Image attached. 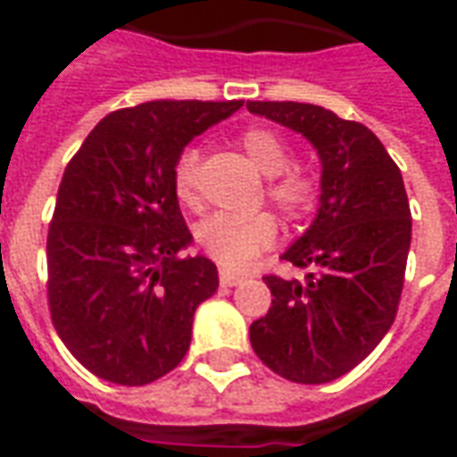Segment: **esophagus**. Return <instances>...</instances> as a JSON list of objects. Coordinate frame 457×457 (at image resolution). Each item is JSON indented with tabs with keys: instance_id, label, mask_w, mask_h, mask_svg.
Returning a JSON list of instances; mask_svg holds the SVG:
<instances>
[{
	"instance_id": "esophagus-1",
	"label": "esophagus",
	"mask_w": 457,
	"mask_h": 457,
	"mask_svg": "<svg viewBox=\"0 0 457 457\" xmlns=\"http://www.w3.org/2000/svg\"><path fill=\"white\" fill-rule=\"evenodd\" d=\"M242 278L245 277H242V274H235V271H225V269L220 271V284H222V287H237Z\"/></svg>"
}]
</instances>
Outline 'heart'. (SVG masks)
Masks as SVG:
<instances>
[{"label": "heart", "instance_id": "1", "mask_svg": "<svg viewBox=\"0 0 457 457\" xmlns=\"http://www.w3.org/2000/svg\"><path fill=\"white\" fill-rule=\"evenodd\" d=\"M239 146L264 176H269L267 195L287 218H303L318 200V183L303 170H287L291 163L287 144L264 127H249L239 134ZM198 149H186L173 166V190L183 205L198 203ZM200 249L222 269H247L259 254L274 247L277 222L269 212L228 215L215 212L195 229Z\"/></svg>", "mask_w": 457, "mask_h": 457}]
</instances>
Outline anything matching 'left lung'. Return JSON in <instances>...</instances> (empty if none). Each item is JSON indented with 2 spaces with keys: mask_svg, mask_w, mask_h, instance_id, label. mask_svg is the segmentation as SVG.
<instances>
[{
  "mask_svg": "<svg viewBox=\"0 0 457 457\" xmlns=\"http://www.w3.org/2000/svg\"><path fill=\"white\" fill-rule=\"evenodd\" d=\"M303 134L320 159L311 228L281 254L303 278L264 277L271 308L249 340L271 372L326 384L362 362L392 328L411 247V210L399 166L360 121L306 103H247Z\"/></svg>",
  "mask_w": 457,
  "mask_h": 457,
  "instance_id": "8db88e82",
  "label": "left lung"
}]
</instances>
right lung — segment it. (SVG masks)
I'll return each mask as SVG.
<instances>
[{
	"label": "right lung",
	"mask_w": 457,
	"mask_h": 457,
	"mask_svg": "<svg viewBox=\"0 0 457 457\" xmlns=\"http://www.w3.org/2000/svg\"><path fill=\"white\" fill-rule=\"evenodd\" d=\"M242 100H154L107 114L71 163L48 228V308L65 347L107 382L141 386L186 357L195 308L218 291L193 235L173 166L193 137Z\"/></svg>",
	"instance_id": "obj_1"
}]
</instances>
